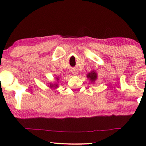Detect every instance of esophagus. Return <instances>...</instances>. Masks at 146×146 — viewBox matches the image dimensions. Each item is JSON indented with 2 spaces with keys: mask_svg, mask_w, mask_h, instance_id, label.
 <instances>
[{
  "mask_svg": "<svg viewBox=\"0 0 146 146\" xmlns=\"http://www.w3.org/2000/svg\"><path fill=\"white\" fill-rule=\"evenodd\" d=\"M72 74L73 75H76L77 74V71L75 70H72Z\"/></svg>",
  "mask_w": 146,
  "mask_h": 146,
  "instance_id": "1",
  "label": "esophagus"
}]
</instances>
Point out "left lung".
I'll return each instance as SVG.
<instances>
[{"mask_svg":"<svg viewBox=\"0 0 146 146\" xmlns=\"http://www.w3.org/2000/svg\"><path fill=\"white\" fill-rule=\"evenodd\" d=\"M97 73L94 71H92L87 74V78L90 79L92 82H94L97 79Z\"/></svg>","mask_w":146,"mask_h":146,"instance_id":"8db88e82","label":"left lung"}]
</instances>
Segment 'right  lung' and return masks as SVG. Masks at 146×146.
<instances>
[{
	"mask_svg": "<svg viewBox=\"0 0 146 146\" xmlns=\"http://www.w3.org/2000/svg\"><path fill=\"white\" fill-rule=\"evenodd\" d=\"M56 79H57V80H59L58 78H56ZM50 87L51 88H54L56 89V88H57L58 87V86L57 84H50Z\"/></svg>",
	"mask_w": 146,
	"mask_h": 146,
	"instance_id": "obj_1",
	"label": "right lung"
}]
</instances>
